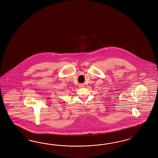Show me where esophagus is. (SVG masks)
I'll list each match as a JSON object with an SVG mask.
<instances>
[{"label": "esophagus", "instance_id": "34e87169", "mask_svg": "<svg viewBox=\"0 0 158 158\" xmlns=\"http://www.w3.org/2000/svg\"><path fill=\"white\" fill-rule=\"evenodd\" d=\"M79 86H80V88H83V87L84 86V84H80V85H79Z\"/></svg>", "mask_w": 158, "mask_h": 158}]
</instances>
